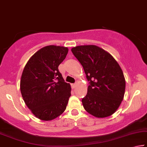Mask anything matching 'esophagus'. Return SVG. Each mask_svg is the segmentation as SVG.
Instances as JSON below:
<instances>
[{
  "mask_svg": "<svg viewBox=\"0 0 147 147\" xmlns=\"http://www.w3.org/2000/svg\"><path fill=\"white\" fill-rule=\"evenodd\" d=\"M76 87V83H73V84H71V87L72 89H74Z\"/></svg>",
  "mask_w": 147,
  "mask_h": 147,
  "instance_id": "34e87169",
  "label": "esophagus"
}]
</instances>
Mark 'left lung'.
I'll use <instances>...</instances> for the list:
<instances>
[{
  "mask_svg": "<svg viewBox=\"0 0 147 147\" xmlns=\"http://www.w3.org/2000/svg\"><path fill=\"white\" fill-rule=\"evenodd\" d=\"M82 65L89 85L82 98L85 110L96 118H105L116 111L123 100L125 80L113 56L95 45L71 49Z\"/></svg>",
  "mask_w": 147,
  "mask_h": 147,
  "instance_id": "1",
  "label": "left lung"
}]
</instances>
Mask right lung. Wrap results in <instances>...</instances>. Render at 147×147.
I'll use <instances>...</instances> for the list:
<instances>
[{
  "label": "right lung",
  "mask_w": 147,
  "mask_h": 147,
  "mask_svg": "<svg viewBox=\"0 0 147 147\" xmlns=\"http://www.w3.org/2000/svg\"><path fill=\"white\" fill-rule=\"evenodd\" d=\"M68 49L49 45L40 49L27 63L20 81L25 103L35 116L45 121L57 118L66 110L71 87L64 81L58 66Z\"/></svg>",
  "instance_id": "right-lung-1"
}]
</instances>
